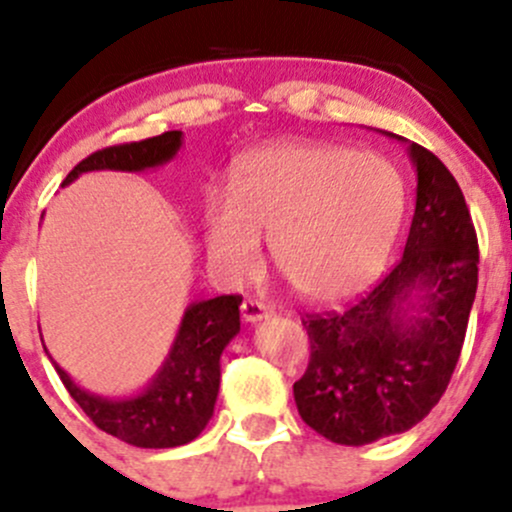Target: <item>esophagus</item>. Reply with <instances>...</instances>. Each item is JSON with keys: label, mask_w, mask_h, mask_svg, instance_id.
I'll return each instance as SVG.
<instances>
[{"label": "esophagus", "mask_w": 512, "mask_h": 512, "mask_svg": "<svg viewBox=\"0 0 512 512\" xmlns=\"http://www.w3.org/2000/svg\"><path fill=\"white\" fill-rule=\"evenodd\" d=\"M268 315H271V307L263 305V302H258V300L241 302V317H244V322H261V320H266Z\"/></svg>", "instance_id": "obj_1"}]
</instances>
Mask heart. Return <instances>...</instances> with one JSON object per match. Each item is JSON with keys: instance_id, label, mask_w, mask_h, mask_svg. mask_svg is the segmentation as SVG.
<instances>
[{"instance_id": "b5f03b06", "label": "heart", "mask_w": 512, "mask_h": 512, "mask_svg": "<svg viewBox=\"0 0 512 512\" xmlns=\"http://www.w3.org/2000/svg\"><path fill=\"white\" fill-rule=\"evenodd\" d=\"M405 214V180L378 153L283 141L241 158L227 197L202 207L207 261L244 278L271 236L278 271L312 302L364 293L386 268Z\"/></svg>"}]
</instances>
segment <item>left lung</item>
Here are the masks:
<instances>
[{
    "label": "left lung",
    "instance_id": "8db88e82",
    "mask_svg": "<svg viewBox=\"0 0 512 512\" xmlns=\"http://www.w3.org/2000/svg\"><path fill=\"white\" fill-rule=\"evenodd\" d=\"M408 144L417 173L403 258L344 312L307 315L310 364L293 386L305 425L364 447L408 432L439 403L466 337L478 285V241L447 166Z\"/></svg>",
    "mask_w": 512,
    "mask_h": 512
}]
</instances>
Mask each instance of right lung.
<instances>
[{
	"mask_svg": "<svg viewBox=\"0 0 512 512\" xmlns=\"http://www.w3.org/2000/svg\"><path fill=\"white\" fill-rule=\"evenodd\" d=\"M180 146L183 131H166L136 144L102 148L70 170L63 185L95 170L144 173L161 168L178 156ZM239 305V295L190 302L156 376L139 393L122 398H109L80 388L68 371L53 361L46 344L43 349L75 403L102 432L141 449L180 447L192 442L212 420L222 378L219 359L227 344L239 334Z\"/></svg>",
	"mask_w": 512,
	"mask_h": 512,
	"instance_id": "right-lung-1",
	"label": "right lung"
}]
</instances>
